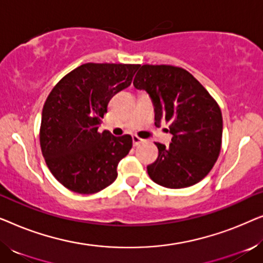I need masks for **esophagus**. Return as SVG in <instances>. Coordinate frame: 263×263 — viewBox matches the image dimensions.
<instances>
[{"label": "esophagus", "instance_id": "1", "mask_svg": "<svg viewBox=\"0 0 263 263\" xmlns=\"http://www.w3.org/2000/svg\"><path fill=\"white\" fill-rule=\"evenodd\" d=\"M141 142H143L142 139L138 138V136H136V135H133V143H134V146H138Z\"/></svg>", "mask_w": 263, "mask_h": 263}]
</instances>
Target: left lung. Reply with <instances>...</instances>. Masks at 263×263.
<instances>
[{
    "instance_id": "left-lung-1",
    "label": "left lung",
    "mask_w": 263,
    "mask_h": 263,
    "mask_svg": "<svg viewBox=\"0 0 263 263\" xmlns=\"http://www.w3.org/2000/svg\"><path fill=\"white\" fill-rule=\"evenodd\" d=\"M133 85L148 93L154 124L167 122L172 135L168 146L157 143L159 156L147 166L149 177L170 189L199 183L220 153L222 116L218 104L192 74L178 67L145 64Z\"/></svg>"
}]
</instances>
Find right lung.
I'll return each mask as SVG.
<instances>
[{
	"label": "right lung",
	"mask_w": 263,
	"mask_h": 263,
	"mask_svg": "<svg viewBox=\"0 0 263 263\" xmlns=\"http://www.w3.org/2000/svg\"><path fill=\"white\" fill-rule=\"evenodd\" d=\"M139 67L86 63L50 92L42 112V153L51 174L71 192L98 193L117 178V165L130 151L132 136L116 138L98 128L110 99L130 86Z\"/></svg>",
	"instance_id": "obj_1"
}]
</instances>
